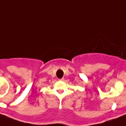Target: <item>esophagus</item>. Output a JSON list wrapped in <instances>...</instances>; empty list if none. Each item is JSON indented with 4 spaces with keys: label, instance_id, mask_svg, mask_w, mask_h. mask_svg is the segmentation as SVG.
<instances>
[{
    "label": "esophagus",
    "instance_id": "esophagus-1",
    "mask_svg": "<svg viewBox=\"0 0 126 126\" xmlns=\"http://www.w3.org/2000/svg\"><path fill=\"white\" fill-rule=\"evenodd\" d=\"M59 80H60V81H64V78H61V79H59Z\"/></svg>",
    "mask_w": 126,
    "mask_h": 126
}]
</instances>
